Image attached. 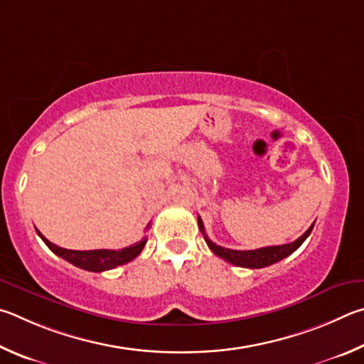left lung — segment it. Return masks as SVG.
<instances>
[{
	"mask_svg": "<svg viewBox=\"0 0 364 364\" xmlns=\"http://www.w3.org/2000/svg\"><path fill=\"white\" fill-rule=\"evenodd\" d=\"M314 225L315 222L310 225L309 230L305 232L302 237H299L296 241H292V243L282 245V246H267V247H260V250H252V251H237V250H228V247H222L219 245L213 243V241L208 238L201 218H198V227L203 233V237H205V241L208 243L209 250H211L215 256L227 260V262H230L237 267H245V269H264V267L277 264L282 259L288 257L289 254L294 252L297 247L309 238V235L311 233V230H314Z\"/></svg>",
	"mask_w": 364,
	"mask_h": 364,
	"instance_id": "8db88e82",
	"label": "left lung"
}]
</instances>
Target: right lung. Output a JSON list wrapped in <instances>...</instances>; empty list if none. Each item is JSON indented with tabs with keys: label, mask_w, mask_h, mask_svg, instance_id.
I'll return each mask as SVG.
<instances>
[{
	"label": "right lung",
	"mask_w": 364,
	"mask_h": 364,
	"mask_svg": "<svg viewBox=\"0 0 364 364\" xmlns=\"http://www.w3.org/2000/svg\"><path fill=\"white\" fill-rule=\"evenodd\" d=\"M150 227V224L146 225V228ZM40 238L46 243V246L53 251L55 256H59L62 259H65L67 262L73 264L75 267H80L82 270L87 272H105V270H112L118 265H124L127 262H131L132 259H136L140 252H142L144 246L146 243V237H144L139 243L127 246L124 250H92V251H73V250H65V247H59L54 243H50L48 238H44L40 233V230H36Z\"/></svg>",
	"instance_id": "obj_1"
}]
</instances>
